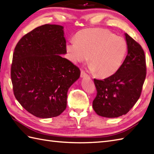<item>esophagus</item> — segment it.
Here are the masks:
<instances>
[{"label": "esophagus", "mask_w": 154, "mask_h": 154, "mask_svg": "<svg viewBox=\"0 0 154 154\" xmlns=\"http://www.w3.org/2000/svg\"><path fill=\"white\" fill-rule=\"evenodd\" d=\"M88 75L87 74V73L85 71L83 70H81V77H87Z\"/></svg>", "instance_id": "esophagus-1"}]
</instances>
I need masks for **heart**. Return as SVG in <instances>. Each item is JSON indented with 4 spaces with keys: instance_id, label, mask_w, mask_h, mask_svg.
Segmentation results:
<instances>
[{
    "instance_id": "heart-1",
    "label": "heart",
    "mask_w": 154,
    "mask_h": 154,
    "mask_svg": "<svg viewBox=\"0 0 154 154\" xmlns=\"http://www.w3.org/2000/svg\"><path fill=\"white\" fill-rule=\"evenodd\" d=\"M69 57L73 63L86 61L89 57L90 69L99 77H106L119 69L126 56V40L105 29L90 28L80 31L76 40L66 45Z\"/></svg>"
}]
</instances>
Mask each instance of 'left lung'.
<instances>
[{
  "label": "left lung",
  "instance_id": "obj_1",
  "mask_svg": "<svg viewBox=\"0 0 154 154\" xmlns=\"http://www.w3.org/2000/svg\"><path fill=\"white\" fill-rule=\"evenodd\" d=\"M125 36L128 54L119 69L104 79H94L97 96L93 107L101 116L116 118L126 114L141 95L146 76L144 51L128 34Z\"/></svg>",
  "mask_w": 154,
  "mask_h": 154
}]
</instances>
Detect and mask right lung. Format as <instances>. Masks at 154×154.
Segmentation results:
<instances>
[{
    "instance_id": "1",
    "label": "right lung",
    "mask_w": 154,
    "mask_h": 154,
    "mask_svg": "<svg viewBox=\"0 0 154 154\" xmlns=\"http://www.w3.org/2000/svg\"><path fill=\"white\" fill-rule=\"evenodd\" d=\"M67 53L63 27L45 24L25 34L14 48L11 79L16 99L41 119L67 107V91L80 77L79 67L61 56Z\"/></svg>"
}]
</instances>
